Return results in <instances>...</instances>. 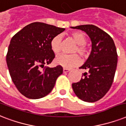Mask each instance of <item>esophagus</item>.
<instances>
[{
    "label": "esophagus",
    "mask_w": 126,
    "mask_h": 126,
    "mask_svg": "<svg viewBox=\"0 0 126 126\" xmlns=\"http://www.w3.org/2000/svg\"><path fill=\"white\" fill-rule=\"evenodd\" d=\"M70 69H67V68H64L63 69V72L64 73H67V72H70Z\"/></svg>",
    "instance_id": "esophagus-1"
}]
</instances>
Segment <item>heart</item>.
I'll return each instance as SVG.
<instances>
[{"label":"heart","mask_w":126,"mask_h":126,"mask_svg":"<svg viewBox=\"0 0 126 126\" xmlns=\"http://www.w3.org/2000/svg\"><path fill=\"white\" fill-rule=\"evenodd\" d=\"M70 38L77 44L76 47L74 48L73 52H78L83 57L87 56L90 53V48L86 45V37L81 32H74L70 35ZM60 43L61 39L59 35H56L52 38L50 47V49L54 54H58L60 51ZM55 62L57 65L61 66L66 68H71L76 66L81 63L80 57L77 54H62L57 56L55 59Z\"/></svg>","instance_id":"b5f03b06"}]
</instances>
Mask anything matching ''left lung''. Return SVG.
I'll return each instance as SVG.
<instances>
[{
    "mask_svg": "<svg viewBox=\"0 0 126 126\" xmlns=\"http://www.w3.org/2000/svg\"><path fill=\"white\" fill-rule=\"evenodd\" d=\"M86 32L92 42V50L79 69L88 70L79 81L72 83L75 94L81 100L93 103L102 98L112 84L118 62L114 41L109 34L94 25L72 27Z\"/></svg>",
    "mask_w": 126,
    "mask_h": 126,
    "instance_id": "1",
    "label": "left lung"
}]
</instances>
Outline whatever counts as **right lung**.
<instances>
[{
  "instance_id": "obj_1",
  "label": "right lung",
  "mask_w": 126,
  "mask_h": 126,
  "mask_svg": "<svg viewBox=\"0 0 126 126\" xmlns=\"http://www.w3.org/2000/svg\"><path fill=\"white\" fill-rule=\"evenodd\" d=\"M65 30L41 22L26 26L12 37L6 54L12 80L27 98L37 99L47 95L56 79L63 72L61 66L45 67L55 57L50 43L54 37Z\"/></svg>"
}]
</instances>
